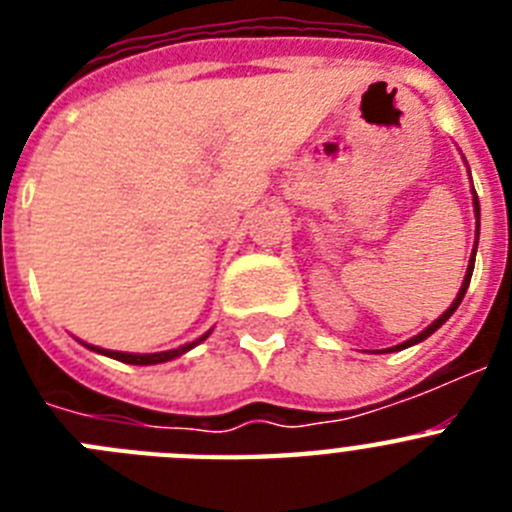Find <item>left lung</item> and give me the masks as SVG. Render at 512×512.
<instances>
[{"instance_id":"1","label":"left lung","mask_w":512,"mask_h":512,"mask_svg":"<svg viewBox=\"0 0 512 512\" xmlns=\"http://www.w3.org/2000/svg\"><path fill=\"white\" fill-rule=\"evenodd\" d=\"M474 212H477V217H479V202H477V194H474ZM479 230V228H477ZM474 253H477V248H474ZM474 253H472V261H469V269H467V277H464V284H461V289H459V295H456V300L451 302V307L446 312H443L441 318L438 320H433L431 325H428V328L423 330V333H418V336L415 338H410V341H405V343H400V346H395V348H390V351H400V348H408V346H413V343H420V341H425V338L431 336V333H436L438 328H441L443 323H446V320L451 318V315H454L456 312V307H459V302L464 300V295H467V287H469V279H472V271H474Z\"/></svg>"}]
</instances>
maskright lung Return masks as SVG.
Instances as JSON below:
<instances>
[{
    "instance_id": "obj_1",
    "label": "right lung",
    "mask_w": 512,
    "mask_h": 512,
    "mask_svg": "<svg viewBox=\"0 0 512 512\" xmlns=\"http://www.w3.org/2000/svg\"><path fill=\"white\" fill-rule=\"evenodd\" d=\"M207 336H210V333H205V336H202L200 341L187 343V346L174 348V351H161V354H120V351H102V348H97V346H87V348H92V351H99V354H104V356H110V359L125 361V364L146 366V364H161V361H171V359H176V356H182L184 351H189V348H194V346H197V343L205 341Z\"/></svg>"
}]
</instances>
